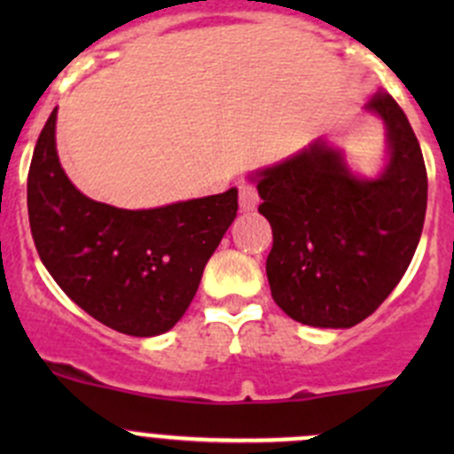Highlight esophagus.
Listing matches in <instances>:
<instances>
[{
    "label": "esophagus",
    "instance_id": "34e87169",
    "mask_svg": "<svg viewBox=\"0 0 454 454\" xmlns=\"http://www.w3.org/2000/svg\"><path fill=\"white\" fill-rule=\"evenodd\" d=\"M239 206L244 213H250V210H254L259 206V193H256L254 186L248 184V182H241L239 184Z\"/></svg>",
    "mask_w": 454,
    "mask_h": 454
}]
</instances>
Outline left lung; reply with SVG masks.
Listing matches in <instances>:
<instances>
[{
	"instance_id": "1",
	"label": "left lung",
	"mask_w": 454,
	"mask_h": 454,
	"mask_svg": "<svg viewBox=\"0 0 454 454\" xmlns=\"http://www.w3.org/2000/svg\"><path fill=\"white\" fill-rule=\"evenodd\" d=\"M384 125V164L360 176L333 142L316 138L290 158L250 173L259 213L272 226L270 292L296 323L347 329L380 308L413 259L428 180L422 149L400 105H364Z\"/></svg>"
}]
</instances>
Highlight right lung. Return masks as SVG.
Here are the masks:
<instances>
[{
	"label": "right lung",
	"mask_w": 454,
	"mask_h": 454,
	"mask_svg": "<svg viewBox=\"0 0 454 454\" xmlns=\"http://www.w3.org/2000/svg\"><path fill=\"white\" fill-rule=\"evenodd\" d=\"M237 189L127 210L81 193L57 153V107L28 173L32 239L45 270L91 318L127 336L168 332L237 217Z\"/></svg>",
	"instance_id": "obj_1"
}]
</instances>
